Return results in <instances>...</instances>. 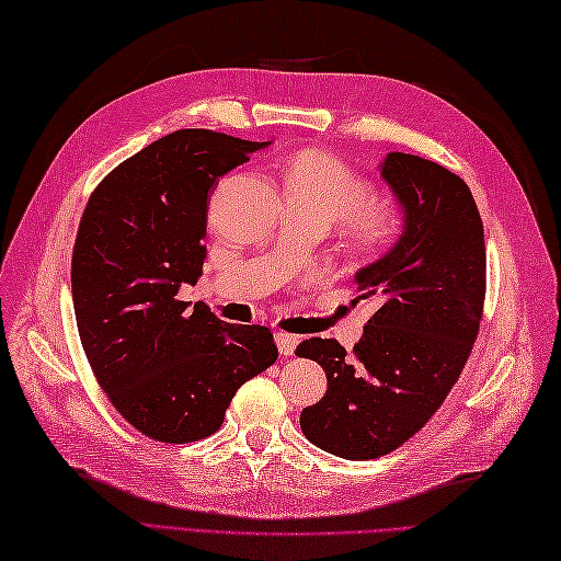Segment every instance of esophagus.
<instances>
[{
    "instance_id": "34e87169",
    "label": "esophagus",
    "mask_w": 561,
    "mask_h": 561,
    "mask_svg": "<svg viewBox=\"0 0 561 561\" xmlns=\"http://www.w3.org/2000/svg\"><path fill=\"white\" fill-rule=\"evenodd\" d=\"M274 342H277L279 354H284V356H291V354H294V350H296V344H299V337H296V335H289V332H277V335H274Z\"/></svg>"
}]
</instances>
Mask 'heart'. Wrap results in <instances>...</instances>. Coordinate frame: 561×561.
<instances>
[{
    "label": "heart",
    "mask_w": 561,
    "mask_h": 561,
    "mask_svg": "<svg viewBox=\"0 0 561 561\" xmlns=\"http://www.w3.org/2000/svg\"><path fill=\"white\" fill-rule=\"evenodd\" d=\"M289 205L316 209L332 221L347 217L350 236L364 248L386 245L402 226V211L392 199L368 197V185L352 165L328 151L304 149L284 169Z\"/></svg>",
    "instance_id": "1"
}]
</instances>
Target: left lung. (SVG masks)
I'll return each mask as SVG.
<instances>
[{"label":"left lung","mask_w":561,"mask_h":561,"mask_svg":"<svg viewBox=\"0 0 561 561\" xmlns=\"http://www.w3.org/2000/svg\"><path fill=\"white\" fill-rule=\"evenodd\" d=\"M404 211L400 241L356 272L359 299H378L352 354L337 340H304L328 390L301 412L313 446L347 460L400 448L432 420L478 340L484 289V229L460 175L414 153L380 163Z\"/></svg>","instance_id":"1"}]
</instances>
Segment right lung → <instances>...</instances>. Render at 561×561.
Instances as JSON below:
<instances>
[{
    "label": "right lung",
    "mask_w": 561,
    "mask_h": 561,
    "mask_svg": "<svg viewBox=\"0 0 561 561\" xmlns=\"http://www.w3.org/2000/svg\"><path fill=\"white\" fill-rule=\"evenodd\" d=\"M265 141L178 129L93 190L71 253L81 347L113 408L161 444L219 432L245 380L277 362L265 325H231L178 299L207 257L209 193Z\"/></svg>",
    "instance_id": "add662e5"
}]
</instances>
